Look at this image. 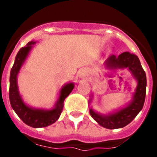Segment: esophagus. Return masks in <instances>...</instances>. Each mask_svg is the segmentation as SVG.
I'll use <instances>...</instances> for the list:
<instances>
[{
  "label": "esophagus",
  "instance_id": "34e87169",
  "mask_svg": "<svg viewBox=\"0 0 157 157\" xmlns=\"http://www.w3.org/2000/svg\"><path fill=\"white\" fill-rule=\"evenodd\" d=\"M88 71L86 69H81L78 71V76L80 78H86L88 76Z\"/></svg>",
  "mask_w": 157,
  "mask_h": 157
}]
</instances>
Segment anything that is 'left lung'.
<instances>
[{"label":"left lung","mask_w":157,"mask_h":157,"mask_svg":"<svg viewBox=\"0 0 157 157\" xmlns=\"http://www.w3.org/2000/svg\"><path fill=\"white\" fill-rule=\"evenodd\" d=\"M107 65L110 68H128L138 81L133 100L126 107L107 116L98 114L92 108L90 109L91 117L101 126L109 129H120L129 124L143 109L146 96V73L139 58L129 52L122 53L118 57L112 55L107 59Z\"/></svg>","instance_id":"left-lung-1"}]
</instances>
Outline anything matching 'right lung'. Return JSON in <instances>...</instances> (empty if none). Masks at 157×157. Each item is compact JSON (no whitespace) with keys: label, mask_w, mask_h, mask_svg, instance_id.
Listing matches in <instances>:
<instances>
[{"label":"right lung","mask_w":157,"mask_h":157,"mask_svg":"<svg viewBox=\"0 0 157 157\" xmlns=\"http://www.w3.org/2000/svg\"><path fill=\"white\" fill-rule=\"evenodd\" d=\"M35 41H30L25 47L21 48L15 57L10 76V102L13 111L26 124L33 128H41L52 124L59 119L63 108L64 99L70 94L74 88L73 83L66 84L62 87L59 98L55 107L51 110L36 109L26 105L18 92L17 76L21 67L27 59Z\"/></svg>","instance_id":"obj_1"}]
</instances>
